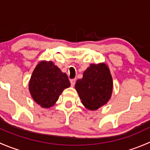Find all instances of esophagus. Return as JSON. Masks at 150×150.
I'll list each match as a JSON object with an SVG mask.
<instances>
[{
	"instance_id": "obj_1",
	"label": "esophagus",
	"mask_w": 150,
	"mask_h": 150,
	"mask_svg": "<svg viewBox=\"0 0 150 150\" xmlns=\"http://www.w3.org/2000/svg\"><path fill=\"white\" fill-rule=\"evenodd\" d=\"M75 82H76V79L75 78H74V79H72L70 81V83H71V85H72V86H74L75 84Z\"/></svg>"
}]
</instances>
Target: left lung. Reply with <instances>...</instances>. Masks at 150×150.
<instances>
[{"label":"left lung","mask_w":150,"mask_h":150,"mask_svg":"<svg viewBox=\"0 0 150 150\" xmlns=\"http://www.w3.org/2000/svg\"><path fill=\"white\" fill-rule=\"evenodd\" d=\"M81 102L86 109L96 110L105 105L112 96V77L105 63L91 64L75 86Z\"/></svg>","instance_id":"8db88e82"}]
</instances>
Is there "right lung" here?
Segmentation results:
<instances>
[{
  "mask_svg": "<svg viewBox=\"0 0 150 150\" xmlns=\"http://www.w3.org/2000/svg\"><path fill=\"white\" fill-rule=\"evenodd\" d=\"M70 86L66 73L51 61H40L33 70L29 91L35 102L43 108L55 104L65 88Z\"/></svg>",
  "mask_w": 150,
  "mask_h": 150,
  "instance_id": "obj_1",
  "label": "right lung"
}]
</instances>
